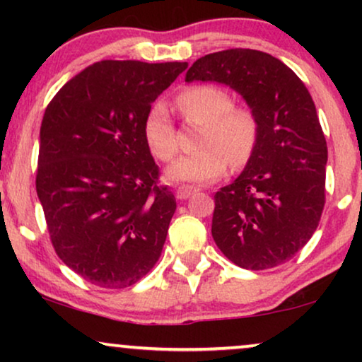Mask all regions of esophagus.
Wrapping results in <instances>:
<instances>
[{
    "label": "esophagus",
    "mask_w": 362,
    "mask_h": 362,
    "mask_svg": "<svg viewBox=\"0 0 362 362\" xmlns=\"http://www.w3.org/2000/svg\"><path fill=\"white\" fill-rule=\"evenodd\" d=\"M197 191H199V187L196 186H180L176 189V197L177 199H187V197H191Z\"/></svg>",
    "instance_id": "obj_1"
}]
</instances>
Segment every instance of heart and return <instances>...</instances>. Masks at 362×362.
<instances>
[{
  "label": "heart",
  "mask_w": 362,
  "mask_h": 362,
  "mask_svg": "<svg viewBox=\"0 0 362 362\" xmlns=\"http://www.w3.org/2000/svg\"><path fill=\"white\" fill-rule=\"evenodd\" d=\"M177 105L191 120L206 123L201 133V150L181 156L166 170L176 182H211L226 175L227 168L244 166L259 141V120L249 108H234L226 90L212 86L187 88L177 97ZM145 140L161 161H170L180 150L170 108L156 102L145 118Z\"/></svg>",
  "instance_id": "obj_1"
}]
</instances>
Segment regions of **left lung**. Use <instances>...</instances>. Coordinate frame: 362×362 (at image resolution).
<instances>
[{"label":"left lung","mask_w":362,"mask_h":362,"mask_svg":"<svg viewBox=\"0 0 362 362\" xmlns=\"http://www.w3.org/2000/svg\"><path fill=\"white\" fill-rule=\"evenodd\" d=\"M185 81L227 86L259 120L254 155L214 196V242L242 269L285 264L315 234L325 207L328 148L308 88L280 59L254 49L207 54Z\"/></svg>","instance_id":"left-lung-1"}]
</instances>
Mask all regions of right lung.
<instances>
[{
  "instance_id": "right-lung-1",
  "label": "right lung",
  "mask_w": 362,
  "mask_h": 362,
  "mask_svg": "<svg viewBox=\"0 0 362 362\" xmlns=\"http://www.w3.org/2000/svg\"><path fill=\"white\" fill-rule=\"evenodd\" d=\"M187 62L100 61L49 103L36 191L59 259L102 288H125L160 259L176 199L145 140L151 103Z\"/></svg>"
}]
</instances>
